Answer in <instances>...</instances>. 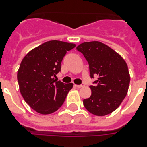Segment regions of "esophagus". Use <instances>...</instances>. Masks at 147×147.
I'll return each instance as SVG.
<instances>
[{
  "label": "esophagus",
  "mask_w": 147,
  "mask_h": 147,
  "mask_svg": "<svg viewBox=\"0 0 147 147\" xmlns=\"http://www.w3.org/2000/svg\"><path fill=\"white\" fill-rule=\"evenodd\" d=\"M85 86V85H75V87L76 88H82Z\"/></svg>",
  "instance_id": "1"
}]
</instances>
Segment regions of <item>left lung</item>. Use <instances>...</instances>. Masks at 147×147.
Instances as JSON below:
<instances>
[{
    "instance_id": "obj_1",
    "label": "left lung",
    "mask_w": 147,
    "mask_h": 147,
    "mask_svg": "<svg viewBox=\"0 0 147 147\" xmlns=\"http://www.w3.org/2000/svg\"><path fill=\"white\" fill-rule=\"evenodd\" d=\"M89 64L91 77L98 76L91 85L92 95L83 100L88 111L105 116L114 111L127 94L130 76L127 65L120 54L98 41L85 42L76 47Z\"/></svg>"
}]
</instances>
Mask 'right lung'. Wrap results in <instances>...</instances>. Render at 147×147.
<instances>
[{
    "label": "right lung",
    "instance_id": "right-lung-1",
    "mask_svg": "<svg viewBox=\"0 0 147 147\" xmlns=\"http://www.w3.org/2000/svg\"><path fill=\"white\" fill-rule=\"evenodd\" d=\"M75 43L51 40L30 50L17 71L20 94L37 113L49 114L59 109L72 83H62L53 78L61 70V62Z\"/></svg>",
    "mask_w": 147,
    "mask_h": 147
}]
</instances>
